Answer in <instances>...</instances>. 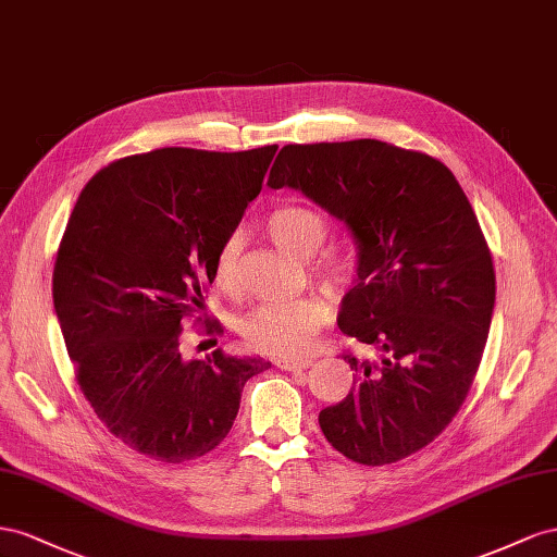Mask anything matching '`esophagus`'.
<instances>
[{
  "mask_svg": "<svg viewBox=\"0 0 557 557\" xmlns=\"http://www.w3.org/2000/svg\"><path fill=\"white\" fill-rule=\"evenodd\" d=\"M310 363V359H277V367L282 371H306Z\"/></svg>",
  "mask_w": 557,
  "mask_h": 557,
  "instance_id": "esophagus-1",
  "label": "esophagus"
}]
</instances>
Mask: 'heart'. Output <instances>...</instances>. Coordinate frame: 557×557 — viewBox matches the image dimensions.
<instances>
[{"instance_id":"1","label":"heart","mask_w":557,"mask_h":557,"mask_svg":"<svg viewBox=\"0 0 557 557\" xmlns=\"http://www.w3.org/2000/svg\"><path fill=\"white\" fill-rule=\"evenodd\" d=\"M273 240L298 259H308L320 249L326 237L324 216L308 205H280L265 219ZM240 240L228 237L216 253L214 273L219 287L228 289L235 277ZM317 275L331 287H341L352 275V259L347 251L331 249L314 265ZM331 320V304L322 296H304L294 300H275L253 310L243 320V338L249 347L270 357L294 359L310 352L320 331Z\"/></svg>"}]
</instances>
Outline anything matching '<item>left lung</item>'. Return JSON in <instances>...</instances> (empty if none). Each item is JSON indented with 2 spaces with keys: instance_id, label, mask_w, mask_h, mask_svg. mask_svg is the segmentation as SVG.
<instances>
[{
  "instance_id": "obj_1",
  "label": "left lung",
  "mask_w": 557,
  "mask_h": 557,
  "mask_svg": "<svg viewBox=\"0 0 557 557\" xmlns=\"http://www.w3.org/2000/svg\"><path fill=\"white\" fill-rule=\"evenodd\" d=\"M268 186L300 190L357 245L338 326L380 359L345 357L357 385L322 432L352 462H399L450 424L485 349L495 268L471 202L436 158L377 139L282 147Z\"/></svg>"
}]
</instances>
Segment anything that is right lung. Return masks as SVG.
I'll return each instance as SVG.
<instances>
[{
  "label": "right lung",
  "instance_id": "add662e5",
  "mask_svg": "<svg viewBox=\"0 0 557 557\" xmlns=\"http://www.w3.org/2000/svg\"><path fill=\"white\" fill-rule=\"evenodd\" d=\"M277 147L156 149L121 158L78 196L53 270V306L76 380L125 446L180 465L216 448L261 357L184 359L216 253L259 196Z\"/></svg>",
  "mask_w": 557,
  "mask_h": 557
}]
</instances>
